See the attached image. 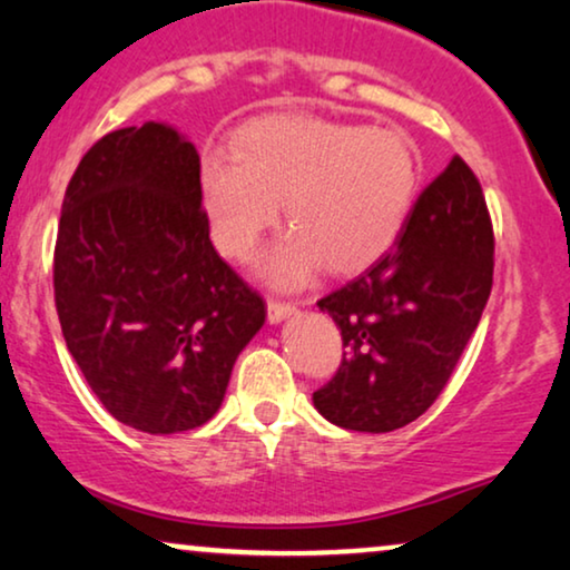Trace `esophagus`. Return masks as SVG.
<instances>
[{
  "label": "esophagus",
  "mask_w": 570,
  "mask_h": 570,
  "mask_svg": "<svg viewBox=\"0 0 570 570\" xmlns=\"http://www.w3.org/2000/svg\"><path fill=\"white\" fill-rule=\"evenodd\" d=\"M294 313H297V307H294L292 302L268 299V321H271V323H281V321H286V317H292Z\"/></svg>",
  "instance_id": "1"
}]
</instances>
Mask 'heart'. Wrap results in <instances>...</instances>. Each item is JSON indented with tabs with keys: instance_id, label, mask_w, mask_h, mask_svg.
<instances>
[{
	"instance_id": "b5f03b06",
	"label": "heart",
	"mask_w": 570,
	"mask_h": 570,
	"mask_svg": "<svg viewBox=\"0 0 570 570\" xmlns=\"http://www.w3.org/2000/svg\"><path fill=\"white\" fill-rule=\"evenodd\" d=\"M197 179L210 237L232 257L253 249L284 203L292 229L255 271L294 286L323 263L356 271L393 245L420 193V158L396 130L281 114L242 127L234 148L208 146Z\"/></svg>"
}]
</instances>
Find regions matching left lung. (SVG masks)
Masks as SVG:
<instances>
[{
    "label": "left lung",
    "instance_id": "obj_1",
    "mask_svg": "<svg viewBox=\"0 0 570 570\" xmlns=\"http://www.w3.org/2000/svg\"><path fill=\"white\" fill-rule=\"evenodd\" d=\"M495 237L464 158L422 189L399 237L360 276L317 302L344 360L313 393L344 430L391 432L428 412L472 338L492 289Z\"/></svg>",
    "mask_w": 570,
    "mask_h": 570
}]
</instances>
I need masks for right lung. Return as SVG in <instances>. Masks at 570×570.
I'll return each instance as SVG.
<instances>
[{
	"label": "right lung",
	"mask_w": 570,
	"mask_h": 570,
	"mask_svg": "<svg viewBox=\"0 0 570 570\" xmlns=\"http://www.w3.org/2000/svg\"><path fill=\"white\" fill-rule=\"evenodd\" d=\"M197 169L169 125L114 130L82 156L59 218L67 348L106 412L148 435L206 424L265 323L261 294L214 249Z\"/></svg>",
	"instance_id": "add662e5"
}]
</instances>
